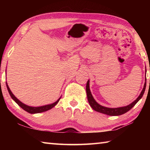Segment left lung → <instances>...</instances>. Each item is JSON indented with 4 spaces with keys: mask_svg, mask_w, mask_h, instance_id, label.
<instances>
[{
    "mask_svg": "<svg viewBox=\"0 0 150 150\" xmlns=\"http://www.w3.org/2000/svg\"><path fill=\"white\" fill-rule=\"evenodd\" d=\"M146 87V82L144 84V88L142 89L140 95H139L138 98H136V100L134 101L133 103H132L130 105L126 106H123V107H119V108H107L105 106H101L99 104L96 102V100L94 99L92 94L91 93L90 88H89V80L87 81V85H86V91H87V99L88 101V103L91 105V107L96 112H98L105 114V115H107L109 116H119L129 111L130 109L133 107V106L136 105V104L138 102V101L141 99V98L143 96L144 92H145Z\"/></svg>",
    "mask_w": 150,
    "mask_h": 150,
    "instance_id": "8db88e82",
    "label": "left lung"
}]
</instances>
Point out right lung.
I'll return each mask as SVG.
<instances>
[{
  "label": "right lung",
  "mask_w": 150,
  "mask_h": 150,
  "mask_svg": "<svg viewBox=\"0 0 150 150\" xmlns=\"http://www.w3.org/2000/svg\"><path fill=\"white\" fill-rule=\"evenodd\" d=\"M6 87H7V89L8 91V93L10 94V95H11V98L13 99L15 102H16L18 105L20 107H21L22 109H24L25 111L28 112H29L30 114H35V113H40V112H45V111H47L48 110H50L51 108H52L53 107H54V106L57 105V103L59 102L61 97L58 99L56 102H55L52 104H50V105H44V106H38V107H33V106H28L26 105H25V104L22 103L21 101H20L18 98L15 96L13 93L11 92V89H10V88L8 87V85H7V83H6Z\"/></svg>",
  "instance_id": "1"
}]
</instances>
